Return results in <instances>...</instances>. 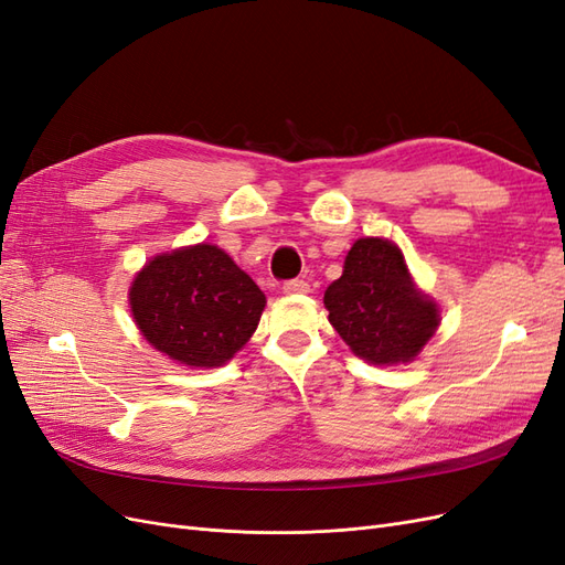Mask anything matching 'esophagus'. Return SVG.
Returning a JSON list of instances; mask_svg holds the SVG:
<instances>
[{
    "instance_id": "1",
    "label": "esophagus",
    "mask_w": 565,
    "mask_h": 565,
    "mask_svg": "<svg viewBox=\"0 0 565 565\" xmlns=\"http://www.w3.org/2000/svg\"><path fill=\"white\" fill-rule=\"evenodd\" d=\"M311 289V285L306 282V280H287L285 285H282V292L285 295H306Z\"/></svg>"
}]
</instances>
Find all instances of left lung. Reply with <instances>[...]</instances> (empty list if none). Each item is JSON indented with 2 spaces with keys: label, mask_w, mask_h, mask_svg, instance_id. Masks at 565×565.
Listing matches in <instances>:
<instances>
[{
  "label": "left lung",
  "mask_w": 565,
  "mask_h": 565,
  "mask_svg": "<svg viewBox=\"0 0 565 565\" xmlns=\"http://www.w3.org/2000/svg\"><path fill=\"white\" fill-rule=\"evenodd\" d=\"M324 309L349 349L372 365L415 361L440 324L438 303L409 278L405 256L384 237H361L344 273L324 289Z\"/></svg>",
  "instance_id": "8db88e82"
}]
</instances>
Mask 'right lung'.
<instances>
[{
    "label": "right lung",
    "instance_id": "right-lung-1",
    "mask_svg": "<svg viewBox=\"0 0 565 565\" xmlns=\"http://www.w3.org/2000/svg\"><path fill=\"white\" fill-rule=\"evenodd\" d=\"M129 306L150 347L188 367H218L247 344L266 297L224 249L200 243L152 256Z\"/></svg>",
    "mask_w": 565,
    "mask_h": 565
}]
</instances>
